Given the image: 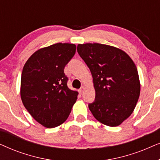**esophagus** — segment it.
Masks as SVG:
<instances>
[{
	"mask_svg": "<svg viewBox=\"0 0 160 160\" xmlns=\"http://www.w3.org/2000/svg\"><path fill=\"white\" fill-rule=\"evenodd\" d=\"M84 89H85V87H84V86H82V87L80 88V89H79V92H80L81 94H82L83 92H84Z\"/></svg>",
	"mask_w": 160,
	"mask_h": 160,
	"instance_id": "obj_1",
	"label": "esophagus"
}]
</instances>
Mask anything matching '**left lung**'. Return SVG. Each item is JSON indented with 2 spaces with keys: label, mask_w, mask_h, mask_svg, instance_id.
I'll list each match as a JSON object with an SVG mask.
<instances>
[{
  "label": "left lung",
  "mask_w": 160,
  "mask_h": 160,
  "mask_svg": "<svg viewBox=\"0 0 160 160\" xmlns=\"http://www.w3.org/2000/svg\"><path fill=\"white\" fill-rule=\"evenodd\" d=\"M77 52L90 70L95 100L89 104L94 117L117 127L134 111L141 92L136 65L126 52L101 43L77 46Z\"/></svg>",
  "instance_id": "left-lung-1"
}]
</instances>
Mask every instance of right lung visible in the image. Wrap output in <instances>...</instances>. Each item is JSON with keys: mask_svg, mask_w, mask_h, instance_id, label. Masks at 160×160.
<instances>
[{"mask_svg": "<svg viewBox=\"0 0 160 160\" xmlns=\"http://www.w3.org/2000/svg\"><path fill=\"white\" fill-rule=\"evenodd\" d=\"M73 43H54L34 52L25 62L21 77L22 103L41 125L53 128L68 119L78 92L67 86L65 66L76 53Z\"/></svg>", "mask_w": 160, "mask_h": 160, "instance_id": "right-lung-1", "label": "right lung"}]
</instances>
